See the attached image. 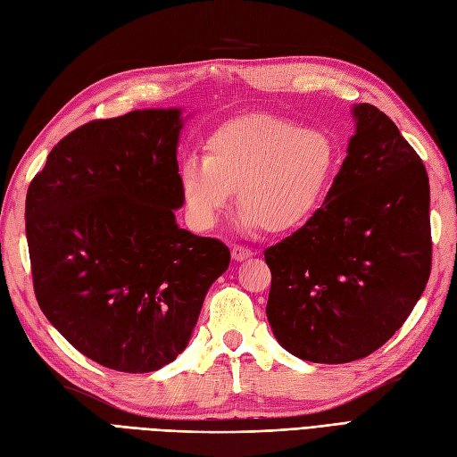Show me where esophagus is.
Wrapping results in <instances>:
<instances>
[{
    "mask_svg": "<svg viewBox=\"0 0 457 457\" xmlns=\"http://www.w3.org/2000/svg\"><path fill=\"white\" fill-rule=\"evenodd\" d=\"M252 255H253V250L245 248V245H240V244L232 245V259H234V262H244V259H248Z\"/></svg>",
    "mask_w": 457,
    "mask_h": 457,
    "instance_id": "esophagus-1",
    "label": "esophagus"
}]
</instances>
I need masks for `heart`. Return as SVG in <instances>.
<instances>
[{
	"label": "heart",
	"mask_w": 457,
	"mask_h": 457,
	"mask_svg": "<svg viewBox=\"0 0 457 457\" xmlns=\"http://www.w3.org/2000/svg\"><path fill=\"white\" fill-rule=\"evenodd\" d=\"M338 163L340 147L328 130L250 115L209 134L204 159L182 162L179 187L195 228H213L238 190L245 228L288 232L303 227L323 207Z\"/></svg>",
	"instance_id": "heart-1"
}]
</instances>
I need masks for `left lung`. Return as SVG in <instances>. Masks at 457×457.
<instances>
[{
    "label": "left lung",
    "instance_id": "8db88e82",
    "mask_svg": "<svg viewBox=\"0 0 457 457\" xmlns=\"http://www.w3.org/2000/svg\"><path fill=\"white\" fill-rule=\"evenodd\" d=\"M348 155L317 215L265 250L267 319L313 363L378 350L421 298L433 263L428 177L388 115L353 107Z\"/></svg>",
    "mask_w": 457,
    "mask_h": 457
}]
</instances>
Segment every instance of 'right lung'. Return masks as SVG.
Here are the masks:
<instances>
[{"label": "right lung", "instance_id": "obj_1", "mask_svg": "<svg viewBox=\"0 0 457 457\" xmlns=\"http://www.w3.org/2000/svg\"><path fill=\"white\" fill-rule=\"evenodd\" d=\"M180 129L179 109L86 122L57 142L27 192L40 310L113 371L152 373L175 360L230 263L223 242L177 225Z\"/></svg>", "mask_w": 457, "mask_h": 457}]
</instances>
